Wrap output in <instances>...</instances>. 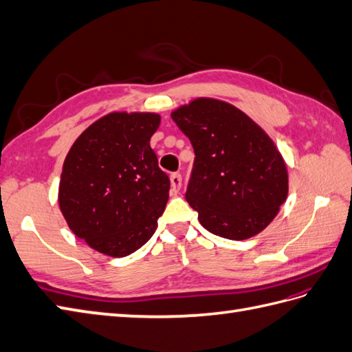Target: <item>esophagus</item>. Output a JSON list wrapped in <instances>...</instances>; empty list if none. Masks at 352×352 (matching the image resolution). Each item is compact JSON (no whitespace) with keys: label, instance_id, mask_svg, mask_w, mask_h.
I'll use <instances>...</instances> for the list:
<instances>
[{"label":"esophagus","instance_id":"obj_1","mask_svg":"<svg viewBox=\"0 0 352 352\" xmlns=\"http://www.w3.org/2000/svg\"><path fill=\"white\" fill-rule=\"evenodd\" d=\"M170 182H171V192L177 194L181 191V186H182V176L179 173H171L170 175Z\"/></svg>","mask_w":352,"mask_h":352}]
</instances>
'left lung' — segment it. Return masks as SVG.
<instances>
[{"mask_svg": "<svg viewBox=\"0 0 352 352\" xmlns=\"http://www.w3.org/2000/svg\"><path fill=\"white\" fill-rule=\"evenodd\" d=\"M194 148L186 201L212 234L245 241L278 215L288 194L285 161L242 110L197 98L171 113Z\"/></svg>", "mask_w": 352, "mask_h": 352, "instance_id": "8db88e82", "label": "left lung"}]
</instances>
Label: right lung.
Masks as SVG:
<instances>
[{
    "label": "right lung",
    "instance_id": "obj_1",
    "mask_svg": "<svg viewBox=\"0 0 352 352\" xmlns=\"http://www.w3.org/2000/svg\"><path fill=\"white\" fill-rule=\"evenodd\" d=\"M160 121L157 113L115 111L88 126L68 151L59 208L92 250L119 258L155 233L170 190L149 144Z\"/></svg>",
    "mask_w": 352,
    "mask_h": 352
}]
</instances>
